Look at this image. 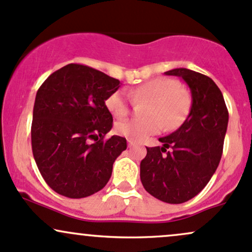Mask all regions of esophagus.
<instances>
[{
    "instance_id": "1",
    "label": "esophagus",
    "mask_w": 252,
    "mask_h": 252,
    "mask_svg": "<svg viewBox=\"0 0 252 252\" xmlns=\"http://www.w3.org/2000/svg\"><path fill=\"white\" fill-rule=\"evenodd\" d=\"M132 145H134V141L130 140V139H128V146H129V147H131Z\"/></svg>"
}]
</instances>
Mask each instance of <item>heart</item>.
Listing matches in <instances>:
<instances>
[{"label": "heart", "instance_id": "1", "mask_svg": "<svg viewBox=\"0 0 252 252\" xmlns=\"http://www.w3.org/2000/svg\"><path fill=\"white\" fill-rule=\"evenodd\" d=\"M115 91L105 101L107 110L116 118L126 117L130 110V99L135 103H148L143 120H124L116 123L117 134L130 140L142 141L162 130L178 128L189 113L191 99L189 93L179 88L178 81L157 77L128 91Z\"/></svg>", "mask_w": 252, "mask_h": 252}]
</instances>
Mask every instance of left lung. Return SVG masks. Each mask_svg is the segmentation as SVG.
Returning a JSON list of instances; mask_svg holds the SVG:
<instances>
[{
	"label": "left lung",
	"instance_id": "obj_1",
	"mask_svg": "<svg viewBox=\"0 0 252 252\" xmlns=\"http://www.w3.org/2000/svg\"><path fill=\"white\" fill-rule=\"evenodd\" d=\"M179 76L191 92V109L184 123L167 136L161 147H147L140 164L143 188L166 203H183L195 197L217 171L228 124L221 91L211 77L187 68L166 71Z\"/></svg>",
	"mask_w": 252,
	"mask_h": 252
}]
</instances>
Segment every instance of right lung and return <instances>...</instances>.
Wrapping results in <instances>:
<instances>
[{"instance_id": "add662e5", "label": "right lung", "mask_w": 252, "mask_h": 252, "mask_svg": "<svg viewBox=\"0 0 252 252\" xmlns=\"http://www.w3.org/2000/svg\"><path fill=\"white\" fill-rule=\"evenodd\" d=\"M120 88L117 79L87 65H64L38 90L31 128L32 152L44 181L54 191L82 198L109 182L126 140L113 135L105 101ZM94 140V143H91Z\"/></svg>"}]
</instances>
